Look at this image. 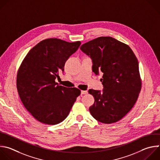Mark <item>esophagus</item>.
Segmentation results:
<instances>
[{
	"label": "esophagus",
	"instance_id": "obj_1",
	"mask_svg": "<svg viewBox=\"0 0 160 160\" xmlns=\"http://www.w3.org/2000/svg\"><path fill=\"white\" fill-rule=\"evenodd\" d=\"M87 93H88L87 90H82L81 91V94L82 95H85V94H87Z\"/></svg>",
	"mask_w": 160,
	"mask_h": 160
}]
</instances>
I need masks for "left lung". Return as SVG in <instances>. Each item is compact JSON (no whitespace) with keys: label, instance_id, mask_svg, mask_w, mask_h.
Wrapping results in <instances>:
<instances>
[{"label":"left lung","instance_id":"1","mask_svg":"<svg viewBox=\"0 0 160 160\" xmlns=\"http://www.w3.org/2000/svg\"><path fill=\"white\" fill-rule=\"evenodd\" d=\"M92 60V72L101 73L102 92L90 89L95 99L89 111L98 121L116 122L133 108L141 88L137 58L131 48L112 38L98 37L80 47Z\"/></svg>","mask_w":160,"mask_h":160}]
</instances>
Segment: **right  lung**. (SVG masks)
<instances>
[{
	"label": "right lung",
	"instance_id": "right-lung-1",
	"mask_svg": "<svg viewBox=\"0 0 160 160\" xmlns=\"http://www.w3.org/2000/svg\"><path fill=\"white\" fill-rule=\"evenodd\" d=\"M80 41L69 42L49 38L33 47L22 61L17 75V89L29 112L49 125L60 123L70 113L80 90L55 82L65 62L78 49Z\"/></svg>",
	"mask_w": 160,
	"mask_h": 160
}]
</instances>
